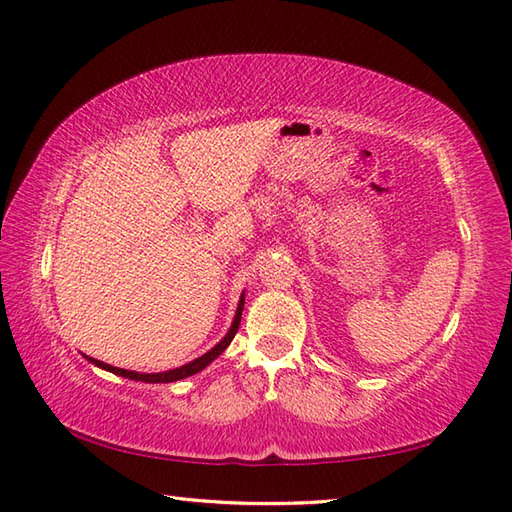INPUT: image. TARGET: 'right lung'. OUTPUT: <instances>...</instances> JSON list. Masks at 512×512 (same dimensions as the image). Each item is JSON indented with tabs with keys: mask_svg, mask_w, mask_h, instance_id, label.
Masks as SVG:
<instances>
[{
	"mask_svg": "<svg viewBox=\"0 0 512 512\" xmlns=\"http://www.w3.org/2000/svg\"><path fill=\"white\" fill-rule=\"evenodd\" d=\"M242 310H244V297L239 299V306H237V312H235L233 325H231V330H228V334L224 336V339H222L220 343H217L211 352L202 354L200 358H195V361H191V363H187V365L176 367V369H169V372H160V374H138V372H129V369H118V367H112V365H107V363H103V361H96V358H90V361H92L94 365H99V367L107 369V372L118 374V376H125V378H132V380H143V383H173V380H182V378H187V376H193V374L202 372V369H204L206 365H209L211 361H215V358L220 356L228 345H231V341L235 339V334H237L239 321H242Z\"/></svg>",
	"mask_w": 512,
	"mask_h": 512,
	"instance_id": "obj_1",
	"label": "right lung"
}]
</instances>
